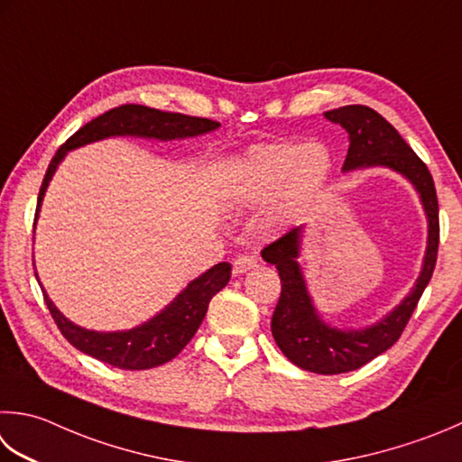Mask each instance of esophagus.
I'll return each instance as SVG.
<instances>
[{"mask_svg": "<svg viewBox=\"0 0 462 462\" xmlns=\"http://www.w3.org/2000/svg\"><path fill=\"white\" fill-rule=\"evenodd\" d=\"M256 266H258V260H256V256H252V254H240V256H236V260H234V264H232V273L236 274V276H240V274L248 273V270L256 268Z\"/></svg>", "mask_w": 462, "mask_h": 462, "instance_id": "34e87169", "label": "esophagus"}]
</instances>
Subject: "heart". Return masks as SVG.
Masks as SVG:
<instances>
[{"mask_svg": "<svg viewBox=\"0 0 462 462\" xmlns=\"http://www.w3.org/2000/svg\"><path fill=\"white\" fill-rule=\"evenodd\" d=\"M330 170L332 156L322 143H262L234 162L228 196L240 206H256L280 191L276 216L288 218L320 192Z\"/></svg>", "mask_w": 462, "mask_h": 462, "instance_id": "1", "label": "heart"}]
</instances>
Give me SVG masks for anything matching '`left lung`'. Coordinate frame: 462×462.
Segmentation results:
<instances>
[{
    "label": "left lung",
    "instance_id": "left-lung-1",
    "mask_svg": "<svg viewBox=\"0 0 462 462\" xmlns=\"http://www.w3.org/2000/svg\"><path fill=\"white\" fill-rule=\"evenodd\" d=\"M324 116L348 132L350 146L342 170L388 166L401 171L419 189L422 206L429 216V246L417 284L401 306H396L384 320L366 330L332 328L316 314L296 262L300 228L288 230L262 250V258L268 264L276 266L280 282H282V291H280L273 314V324H270L278 348L284 352V356L291 363L310 370V373L342 374L365 366L401 338L424 288L435 273L440 224L437 189L427 164L381 114L368 106H345L324 112Z\"/></svg>",
    "mask_w": 462,
    "mask_h": 462
}]
</instances>
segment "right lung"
Returning <instances> with one entry per match:
<instances>
[{
    "label": "right lung",
    "mask_w": 462,
    "mask_h": 462,
    "mask_svg": "<svg viewBox=\"0 0 462 462\" xmlns=\"http://www.w3.org/2000/svg\"><path fill=\"white\" fill-rule=\"evenodd\" d=\"M220 125V122L208 120V117H196L186 114L162 112L156 107L138 106V104H124L120 107L97 116L96 120L88 122L86 125L69 135L66 143H61L56 156L51 158L48 171H45L43 182L38 196V208H35V218H38L40 204L43 200L45 188L56 171L61 158L66 156L68 150H74L84 143L107 138V135H142V138H158V140H174V138H189V135H200L212 132ZM232 266L228 262H220L214 268L208 270L194 282H189L182 294L171 302L166 310L138 328L128 332H94L79 328L71 324L63 316L53 302L43 292V300L51 314L53 322L58 324L60 332L63 334L71 346L84 352V355L94 356L102 363L112 365L122 370H146L168 363L178 356L182 348L188 345L200 327L208 304L212 296L218 294L222 288L228 284ZM38 278V276H35Z\"/></svg>",
    "instance_id": "obj_1"
}]
</instances>
